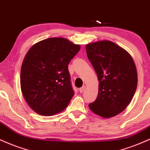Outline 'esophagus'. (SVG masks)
<instances>
[{
	"instance_id": "34e87169",
	"label": "esophagus",
	"mask_w": 150,
	"mask_h": 150,
	"mask_svg": "<svg viewBox=\"0 0 150 150\" xmlns=\"http://www.w3.org/2000/svg\"><path fill=\"white\" fill-rule=\"evenodd\" d=\"M86 87L84 86H83L82 88H81L80 89H79V91H80L81 93H83V92L85 90H86Z\"/></svg>"
}]
</instances>
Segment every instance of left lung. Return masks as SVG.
<instances>
[{"label":"left lung","instance_id":"8db88e82","mask_svg":"<svg viewBox=\"0 0 150 150\" xmlns=\"http://www.w3.org/2000/svg\"><path fill=\"white\" fill-rule=\"evenodd\" d=\"M88 58L97 73L99 92L89 108L97 115L110 118L127 108L138 84V74L132 55L109 40L86 44Z\"/></svg>","mask_w":150,"mask_h":150}]
</instances>
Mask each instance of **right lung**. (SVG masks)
Segmentation results:
<instances>
[{
    "instance_id": "right-lung-1",
    "label": "right lung",
    "mask_w": 150,
    "mask_h": 150,
    "mask_svg": "<svg viewBox=\"0 0 150 150\" xmlns=\"http://www.w3.org/2000/svg\"><path fill=\"white\" fill-rule=\"evenodd\" d=\"M81 49L62 38H52L35 44L21 65L22 95L29 106L44 116L66 108L74 95L68 64Z\"/></svg>"
}]
</instances>
